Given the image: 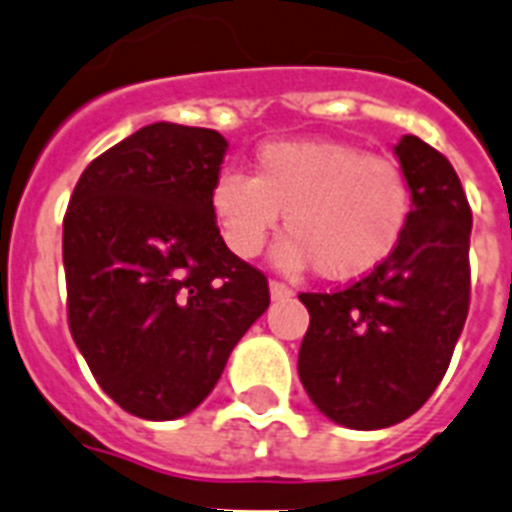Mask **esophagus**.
<instances>
[{
    "instance_id": "esophagus-1",
    "label": "esophagus",
    "mask_w": 512,
    "mask_h": 512,
    "mask_svg": "<svg viewBox=\"0 0 512 512\" xmlns=\"http://www.w3.org/2000/svg\"><path fill=\"white\" fill-rule=\"evenodd\" d=\"M292 289L286 284H281V281H270V297L273 299H286V297H292Z\"/></svg>"
}]
</instances>
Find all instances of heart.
I'll list each match as a JSON object with an SVG mask.
<instances>
[{"label":"heart","instance_id":"b5f03b06","mask_svg":"<svg viewBox=\"0 0 512 512\" xmlns=\"http://www.w3.org/2000/svg\"><path fill=\"white\" fill-rule=\"evenodd\" d=\"M210 207L234 255L257 257L284 215L278 268L326 281L363 278L386 263L413 218V186L392 157L347 141L289 139L257 149L252 176L220 173Z\"/></svg>","mask_w":512,"mask_h":512}]
</instances>
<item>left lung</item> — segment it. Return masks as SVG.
<instances>
[{
    "mask_svg": "<svg viewBox=\"0 0 512 512\" xmlns=\"http://www.w3.org/2000/svg\"><path fill=\"white\" fill-rule=\"evenodd\" d=\"M413 218L386 263L342 292L299 294L310 326L299 381L326 418L373 431L405 421L447 373L471 305V205L450 160L418 136L394 147Z\"/></svg>",
    "mask_w": 512,
    "mask_h": 512,
    "instance_id": "8db88e82",
    "label": "left lung"
}]
</instances>
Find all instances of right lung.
Wrapping results in <instances>:
<instances>
[{"instance_id": "1", "label": "right lung", "mask_w": 512, "mask_h": 512, "mask_svg": "<svg viewBox=\"0 0 512 512\" xmlns=\"http://www.w3.org/2000/svg\"><path fill=\"white\" fill-rule=\"evenodd\" d=\"M226 147L210 128H139L89 162L62 220L73 342L147 421L205 400L270 305L265 273L226 247L210 207Z\"/></svg>"}]
</instances>
